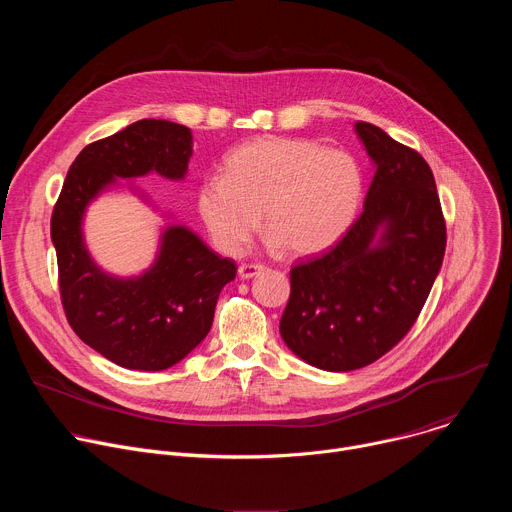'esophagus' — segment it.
I'll return each mask as SVG.
<instances>
[{
  "label": "esophagus",
  "instance_id": "34e87169",
  "mask_svg": "<svg viewBox=\"0 0 512 512\" xmlns=\"http://www.w3.org/2000/svg\"><path fill=\"white\" fill-rule=\"evenodd\" d=\"M263 271H265V265H261V263H241L239 265V277L241 279H251V277H255Z\"/></svg>",
  "mask_w": 512,
  "mask_h": 512
}]
</instances>
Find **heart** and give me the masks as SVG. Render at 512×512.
I'll return each mask as SVG.
<instances>
[{
	"instance_id": "b5f03b06",
	"label": "heart",
	"mask_w": 512,
	"mask_h": 512,
	"mask_svg": "<svg viewBox=\"0 0 512 512\" xmlns=\"http://www.w3.org/2000/svg\"><path fill=\"white\" fill-rule=\"evenodd\" d=\"M362 196V172L352 156L298 137H259L237 148L225 176H210L198 192L202 221L223 253H241L261 225L271 245L314 255L350 227Z\"/></svg>"
}]
</instances>
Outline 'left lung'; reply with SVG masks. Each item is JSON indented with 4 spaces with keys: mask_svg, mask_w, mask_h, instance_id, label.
<instances>
[{
    "mask_svg": "<svg viewBox=\"0 0 512 512\" xmlns=\"http://www.w3.org/2000/svg\"><path fill=\"white\" fill-rule=\"evenodd\" d=\"M356 131L377 168L364 208L334 247L291 267L279 322L289 350L334 373L367 367L405 338L446 253L427 162L373 123L358 121Z\"/></svg>",
    "mask_w": 512,
    "mask_h": 512,
    "instance_id": "8db88e82",
    "label": "left lung"
}]
</instances>
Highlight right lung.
I'll return each instance as SVG.
<instances>
[{
    "mask_svg": "<svg viewBox=\"0 0 512 512\" xmlns=\"http://www.w3.org/2000/svg\"><path fill=\"white\" fill-rule=\"evenodd\" d=\"M190 129L164 119H141L89 143L72 162L52 210L60 302L75 334L119 367L164 371L208 334L221 289L237 265L210 251L194 233L172 227L150 271L135 279L105 275L89 257L81 218L87 204L117 178L156 170L184 178Z\"/></svg>",
    "mask_w": 512,
    "mask_h": 512,
    "instance_id": "right-lung-1",
    "label": "right lung"
}]
</instances>
